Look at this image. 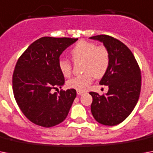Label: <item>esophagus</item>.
<instances>
[{
    "mask_svg": "<svg viewBox=\"0 0 153 153\" xmlns=\"http://www.w3.org/2000/svg\"><path fill=\"white\" fill-rule=\"evenodd\" d=\"M77 94H78V95H83L84 92H82V91H77Z\"/></svg>",
    "mask_w": 153,
    "mask_h": 153,
    "instance_id": "34e87169",
    "label": "esophagus"
}]
</instances>
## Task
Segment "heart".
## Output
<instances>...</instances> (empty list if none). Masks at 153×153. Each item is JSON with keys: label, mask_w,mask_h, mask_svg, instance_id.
Returning <instances> with one entry per match:
<instances>
[{"label": "heart", "mask_w": 153, "mask_h": 153, "mask_svg": "<svg viewBox=\"0 0 153 153\" xmlns=\"http://www.w3.org/2000/svg\"><path fill=\"white\" fill-rule=\"evenodd\" d=\"M74 62H80L84 74L72 78L67 82V86L78 91H86L93 81V77L102 78L109 68V53L105 47L97 46L92 42L80 40L70 51ZM60 71L67 78L71 74L72 65L69 60L60 59L58 62Z\"/></svg>", "instance_id": "heart-1"}]
</instances>
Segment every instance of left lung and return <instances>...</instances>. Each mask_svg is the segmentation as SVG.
<instances>
[{
	"instance_id": "1",
	"label": "left lung",
	"mask_w": 153,
	"mask_h": 153,
	"mask_svg": "<svg viewBox=\"0 0 153 153\" xmlns=\"http://www.w3.org/2000/svg\"><path fill=\"white\" fill-rule=\"evenodd\" d=\"M103 44L109 53V68L99 84L108 86L105 95L90 92L91 109L98 123L114 126L125 121L137 103L141 87L140 67L132 51L114 37L100 35L90 37Z\"/></svg>"
}]
</instances>
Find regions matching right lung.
<instances>
[{
  "mask_svg": "<svg viewBox=\"0 0 153 153\" xmlns=\"http://www.w3.org/2000/svg\"><path fill=\"white\" fill-rule=\"evenodd\" d=\"M77 40L42 37L19 58L13 75V94L20 110L32 123L49 128L67 117L76 91H61L59 94L51 91L64 85L58 62L62 51Z\"/></svg>",
  "mask_w": 153,
  "mask_h": 153,
  "instance_id": "1",
  "label": "right lung"
}]
</instances>
